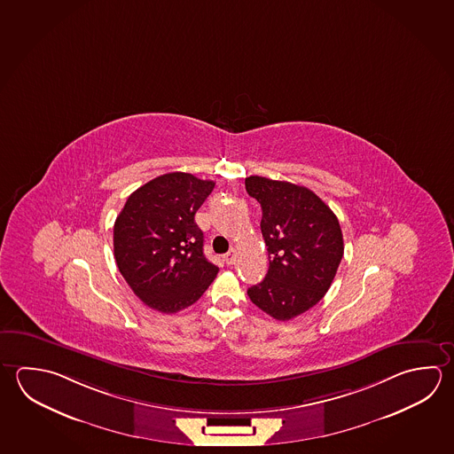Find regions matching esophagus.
Segmentation results:
<instances>
[{
    "label": "esophagus",
    "mask_w": 454,
    "mask_h": 454,
    "mask_svg": "<svg viewBox=\"0 0 454 454\" xmlns=\"http://www.w3.org/2000/svg\"><path fill=\"white\" fill-rule=\"evenodd\" d=\"M223 261H225V264L227 265L235 264V261H237V251L231 249V251L223 256Z\"/></svg>",
    "instance_id": "34e87169"
}]
</instances>
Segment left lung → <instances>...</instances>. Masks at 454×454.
<instances>
[{"label": "left lung", "instance_id": "obj_1", "mask_svg": "<svg viewBox=\"0 0 454 454\" xmlns=\"http://www.w3.org/2000/svg\"><path fill=\"white\" fill-rule=\"evenodd\" d=\"M245 185L262 207L261 231L269 251L265 278L247 289V296L275 320L288 322L330 289L344 256L340 225L307 187L261 176H249Z\"/></svg>", "mask_w": 454, "mask_h": 454}]
</instances>
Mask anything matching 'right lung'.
<instances>
[{
    "instance_id": "obj_1",
    "label": "right lung",
    "mask_w": 454,
    "mask_h": 454,
    "mask_svg": "<svg viewBox=\"0 0 454 454\" xmlns=\"http://www.w3.org/2000/svg\"><path fill=\"white\" fill-rule=\"evenodd\" d=\"M213 189L215 182L193 174H163L132 192L116 217V265L150 309L161 314L187 309L219 272L203 254V231L195 223Z\"/></svg>"
}]
</instances>
